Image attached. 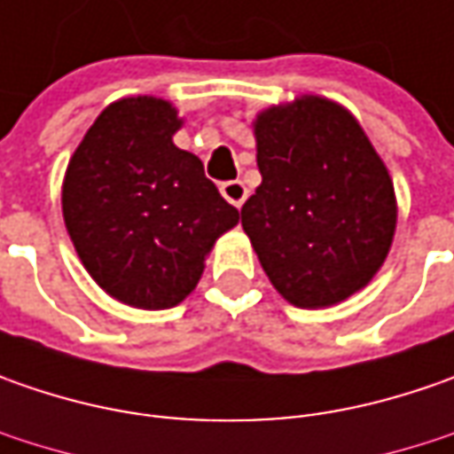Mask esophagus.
I'll list each match as a JSON object with an SVG mask.
<instances>
[{"label": "esophagus", "instance_id": "obj_1", "mask_svg": "<svg viewBox=\"0 0 454 454\" xmlns=\"http://www.w3.org/2000/svg\"><path fill=\"white\" fill-rule=\"evenodd\" d=\"M219 192H222V197L230 201L232 207H242L245 200H247V189H245V184L242 182H224L219 186Z\"/></svg>", "mask_w": 454, "mask_h": 454}]
</instances>
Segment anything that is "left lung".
Here are the masks:
<instances>
[{"label":"left lung","mask_w":454,"mask_h":454,"mask_svg":"<svg viewBox=\"0 0 454 454\" xmlns=\"http://www.w3.org/2000/svg\"><path fill=\"white\" fill-rule=\"evenodd\" d=\"M262 184L242 227L275 290L298 308H328L384 265L396 197L384 161L343 106L318 96L254 118Z\"/></svg>","instance_id":"8db88e82"}]
</instances>
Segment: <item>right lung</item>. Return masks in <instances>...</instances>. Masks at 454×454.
I'll list each match as a JSON object with an SVG mask.
<instances>
[{
    "mask_svg": "<svg viewBox=\"0 0 454 454\" xmlns=\"http://www.w3.org/2000/svg\"><path fill=\"white\" fill-rule=\"evenodd\" d=\"M179 129L168 100L121 98L82 136L62 182L80 262L108 295L144 310L182 303L239 219L200 159L174 146Z\"/></svg>",
    "mask_w": 454,
    "mask_h": 454,
    "instance_id": "right-lung-1",
    "label": "right lung"
}]
</instances>
